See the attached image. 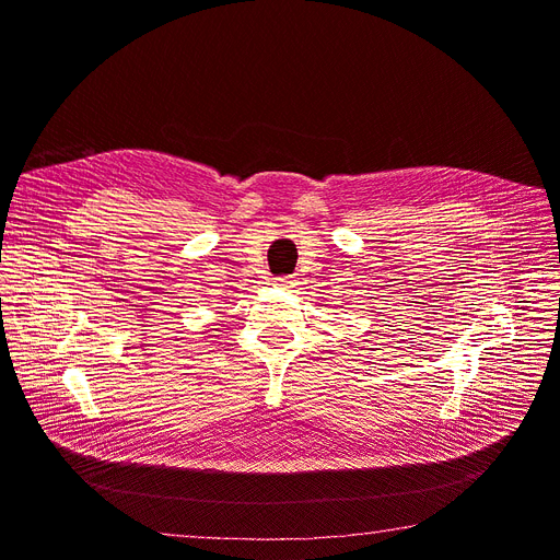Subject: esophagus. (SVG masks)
I'll list each match as a JSON object with an SVG mask.
<instances>
[{"label":"esophagus","instance_id":"obj_1","mask_svg":"<svg viewBox=\"0 0 560 560\" xmlns=\"http://www.w3.org/2000/svg\"><path fill=\"white\" fill-rule=\"evenodd\" d=\"M277 283L279 285H296V277H281V279H277Z\"/></svg>","mask_w":560,"mask_h":560}]
</instances>
